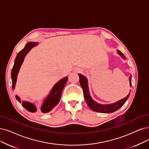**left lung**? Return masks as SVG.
Listing matches in <instances>:
<instances>
[{
    "mask_svg": "<svg viewBox=\"0 0 149 149\" xmlns=\"http://www.w3.org/2000/svg\"><path fill=\"white\" fill-rule=\"evenodd\" d=\"M117 54L118 55H120L122 58L123 59L126 58V57H125V56H123V54L119 50H117ZM78 75L79 77V82L82 88L83 93H84V96L86 100V102L88 104L89 108L93 111L98 112L101 113H111L113 112H115L119 108H120L124 104V103H125L126 101L128 100L130 95V93L126 97H125L123 99H121L120 100L118 101V102L114 103H112L109 104H99L97 102H95V100H93L91 96L90 92H89V90H88V80L87 78H86L84 75L79 73L78 74ZM129 81H130V87H132V76H130Z\"/></svg>",
    "mask_w": 149,
    "mask_h": 149,
    "instance_id": "1",
    "label": "left lung"
}]
</instances>
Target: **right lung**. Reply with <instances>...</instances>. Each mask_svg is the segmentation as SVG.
Masks as SVG:
<instances>
[{
  "label": "right lung",
  "instance_id": "add662e5",
  "mask_svg": "<svg viewBox=\"0 0 149 149\" xmlns=\"http://www.w3.org/2000/svg\"><path fill=\"white\" fill-rule=\"evenodd\" d=\"M38 45V43L37 42H32V41L28 42L24 48L21 50L16 56L15 61V63L12 70H11V80H12V88L13 90L15 88L17 74H18L21 65L24 60L25 56L27 54V53L31 51L32 48H33V47L37 46ZM67 79L68 77H65L63 79L58 81L56 84L52 87L49 93L45 98L42 105H41V111L43 113L49 112L58 103L59 101H60L61 98L63 89L65 86V84H66ZM15 97L17 100L18 101L19 103H22V106L28 111L31 112H35L37 111V108L36 106L32 103L27 102V101H22L21 102V98L17 96V95H16Z\"/></svg>",
  "mask_w": 149,
  "mask_h": 149
}]
</instances>
